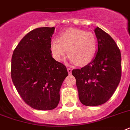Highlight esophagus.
Masks as SVG:
<instances>
[{"label": "esophagus", "mask_w": 130, "mask_h": 130, "mask_svg": "<svg viewBox=\"0 0 130 130\" xmlns=\"http://www.w3.org/2000/svg\"><path fill=\"white\" fill-rule=\"evenodd\" d=\"M67 71H68L69 74H71V72H72V69L71 68H67Z\"/></svg>", "instance_id": "obj_1"}]
</instances>
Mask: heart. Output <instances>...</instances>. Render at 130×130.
Masks as SVG:
<instances>
[{
    "label": "heart",
    "mask_w": 130,
    "mask_h": 130,
    "mask_svg": "<svg viewBox=\"0 0 130 130\" xmlns=\"http://www.w3.org/2000/svg\"><path fill=\"white\" fill-rule=\"evenodd\" d=\"M51 52L55 59L61 61L66 55L70 57L71 63L78 66H85L92 61L97 51V39L92 32L69 28L53 40L50 46Z\"/></svg>",
    "instance_id": "b5f03b06"
}]
</instances>
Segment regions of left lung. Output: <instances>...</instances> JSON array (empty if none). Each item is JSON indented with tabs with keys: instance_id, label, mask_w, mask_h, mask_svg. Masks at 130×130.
Returning <instances> with one entry per match:
<instances>
[{
	"instance_id": "1",
	"label": "left lung",
	"mask_w": 130,
	"mask_h": 130,
	"mask_svg": "<svg viewBox=\"0 0 130 130\" xmlns=\"http://www.w3.org/2000/svg\"><path fill=\"white\" fill-rule=\"evenodd\" d=\"M98 52L92 61L81 69H73L80 102L86 106H97L107 102L121 79L122 58L115 41L102 28L94 30Z\"/></svg>"
}]
</instances>
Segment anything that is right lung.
Here are the masks:
<instances>
[{"mask_svg":"<svg viewBox=\"0 0 130 130\" xmlns=\"http://www.w3.org/2000/svg\"><path fill=\"white\" fill-rule=\"evenodd\" d=\"M55 27H41L27 33L14 50L11 78L23 101L33 109L57 106L59 91L68 75L63 63L52 57L50 46Z\"/></svg>","mask_w":130,"mask_h":130,"instance_id":"obj_1","label":"right lung"}]
</instances>
